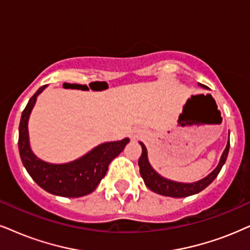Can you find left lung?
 I'll use <instances>...</instances> for the list:
<instances>
[{
	"label": "left lung",
	"instance_id": "left-lung-1",
	"mask_svg": "<svg viewBox=\"0 0 250 250\" xmlns=\"http://www.w3.org/2000/svg\"><path fill=\"white\" fill-rule=\"evenodd\" d=\"M201 87L203 88H208L205 85L198 83ZM141 146H142V156L138 159V166H140V173L141 176L144 180L145 186L152 190L153 192H157V194L163 195V196H169V197H187V196H191L195 194H198V192L203 190L210 185L211 182L213 181L214 179L217 178V175L219 174L220 169L224 166V164L226 162L227 154H229V142H227L225 150L220 157L219 163L216 168H214L212 172L210 173L209 175H207L205 178L198 180L196 182H190V183H186V182H176L173 181V180L166 179L164 178L157 173L156 170L153 169V167L151 166L150 162H148L147 158V150L145 147V145L140 142Z\"/></svg>",
	"mask_w": 250,
	"mask_h": 250
}]
</instances>
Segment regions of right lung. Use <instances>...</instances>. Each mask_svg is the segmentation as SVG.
I'll return each mask as SVG.
<instances>
[{
    "label": "right lung",
    "mask_w": 250,
    "mask_h": 250,
    "mask_svg": "<svg viewBox=\"0 0 250 250\" xmlns=\"http://www.w3.org/2000/svg\"><path fill=\"white\" fill-rule=\"evenodd\" d=\"M47 85L41 86L21 113L18 148L21 163L39 187L49 194L62 197H82L91 194L106 175L108 165L122 152L129 138L106 142L93 147L84 156L64 164H53L41 160L33 153L28 137V119L36 105L37 98Z\"/></svg>",
    "instance_id": "obj_1"
}]
</instances>
